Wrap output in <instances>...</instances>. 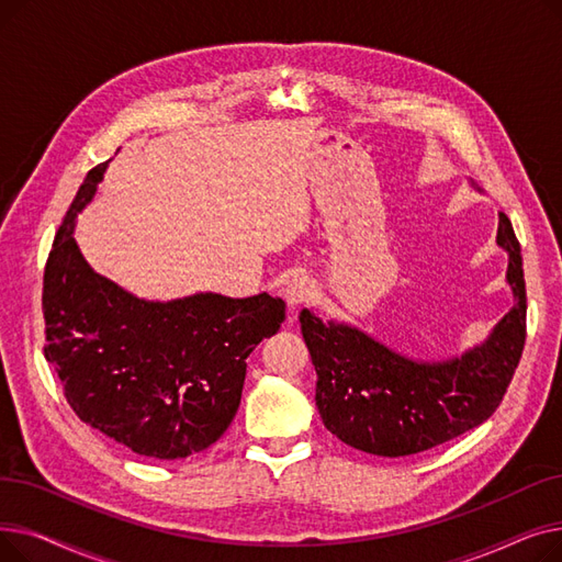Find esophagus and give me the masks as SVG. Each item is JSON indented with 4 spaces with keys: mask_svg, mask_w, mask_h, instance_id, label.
<instances>
[{
    "mask_svg": "<svg viewBox=\"0 0 562 562\" xmlns=\"http://www.w3.org/2000/svg\"><path fill=\"white\" fill-rule=\"evenodd\" d=\"M314 293V284L307 276H293L284 282L282 286V296L286 299V303L293 307V305H303L312 299Z\"/></svg>",
    "mask_w": 562,
    "mask_h": 562,
    "instance_id": "esophagus-1",
    "label": "esophagus"
}]
</instances>
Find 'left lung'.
<instances>
[{"label":"left lung","mask_w":562,"mask_h":562,"mask_svg":"<svg viewBox=\"0 0 562 562\" xmlns=\"http://www.w3.org/2000/svg\"><path fill=\"white\" fill-rule=\"evenodd\" d=\"M496 244L508 252L513 310L490 339L447 362H415L344 323L301 312L316 369V407L344 445L401 458L445 445L487 422L504 401L526 341V284L513 223L498 214Z\"/></svg>","instance_id":"obj_1"}]
</instances>
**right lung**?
Listing matches in <instances>:
<instances>
[{"label": "right lung", "mask_w": 562, "mask_h": 562, "mask_svg": "<svg viewBox=\"0 0 562 562\" xmlns=\"http://www.w3.org/2000/svg\"><path fill=\"white\" fill-rule=\"evenodd\" d=\"M104 168L86 175L45 263V360L83 424L145 458H187L232 424L246 360L286 305L269 293L147 303L93 273L72 229Z\"/></svg>", "instance_id": "obj_1"}]
</instances>
